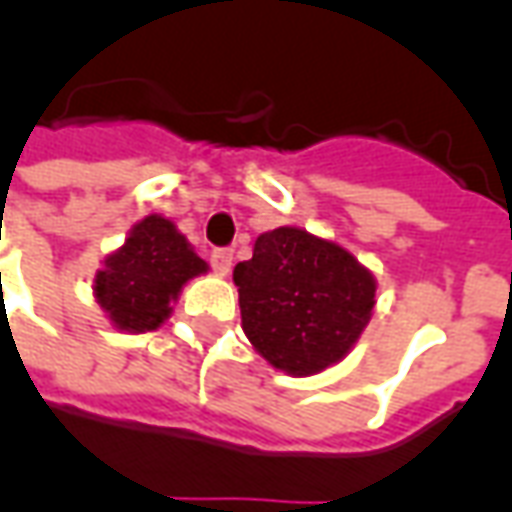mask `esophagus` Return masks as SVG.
Masks as SVG:
<instances>
[{"label": "esophagus", "mask_w": 512, "mask_h": 512, "mask_svg": "<svg viewBox=\"0 0 512 512\" xmlns=\"http://www.w3.org/2000/svg\"><path fill=\"white\" fill-rule=\"evenodd\" d=\"M211 266L216 274H227L233 266V249H213L211 252Z\"/></svg>", "instance_id": "obj_1"}]
</instances>
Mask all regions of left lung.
<instances>
[{
    "mask_svg": "<svg viewBox=\"0 0 512 512\" xmlns=\"http://www.w3.org/2000/svg\"><path fill=\"white\" fill-rule=\"evenodd\" d=\"M233 282L249 343L290 376L337 365L376 307L373 274L348 249L299 227L260 235Z\"/></svg>",
    "mask_w": 512,
    "mask_h": 512,
    "instance_id": "1",
    "label": "left lung"
}]
</instances>
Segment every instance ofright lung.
<instances>
[{
    "label": "right lung",
    "instance_id": "right-lung-1",
    "mask_svg": "<svg viewBox=\"0 0 512 512\" xmlns=\"http://www.w3.org/2000/svg\"><path fill=\"white\" fill-rule=\"evenodd\" d=\"M205 271V260L194 255L186 235L150 213L95 274V299L117 329L153 332L169 318L183 285Z\"/></svg>",
    "mask_w": 512,
    "mask_h": 512
}]
</instances>
